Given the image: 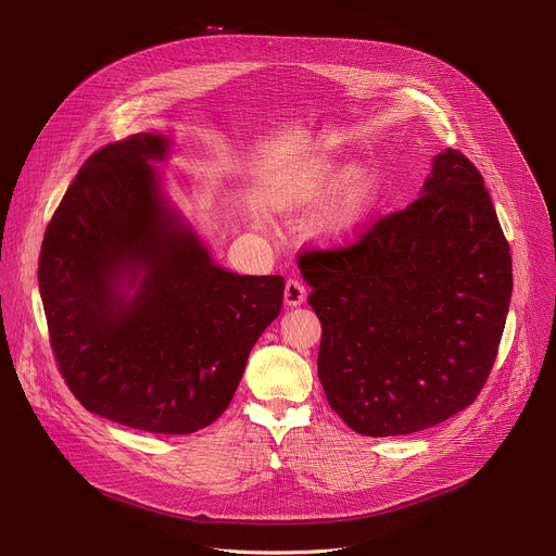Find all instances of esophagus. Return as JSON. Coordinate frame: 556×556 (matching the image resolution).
Returning a JSON list of instances; mask_svg holds the SVG:
<instances>
[{
  "label": "esophagus",
  "instance_id": "34e87169",
  "mask_svg": "<svg viewBox=\"0 0 556 556\" xmlns=\"http://www.w3.org/2000/svg\"><path fill=\"white\" fill-rule=\"evenodd\" d=\"M305 296H307V290H305V286L299 279H288L286 281V290H283L286 305L296 307V305H301L305 301Z\"/></svg>",
  "mask_w": 556,
  "mask_h": 556
}]
</instances>
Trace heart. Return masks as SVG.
I'll use <instances>...</instances> for the list:
<instances>
[{"label": "heart", "instance_id": "heart-1", "mask_svg": "<svg viewBox=\"0 0 556 556\" xmlns=\"http://www.w3.org/2000/svg\"><path fill=\"white\" fill-rule=\"evenodd\" d=\"M337 182V172L332 165H314L296 169L286 176L281 182L270 187L266 206L275 213H290L305 208L314 202H319ZM380 195V176L367 163L352 165L332 200L316 219V237L319 242L337 244L352 237L369 217Z\"/></svg>", "mask_w": 556, "mask_h": 556}]
</instances>
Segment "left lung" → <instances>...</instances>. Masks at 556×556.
Listing matches in <instances>:
<instances>
[{
	"instance_id": "8db88e82",
	"label": "left lung",
	"mask_w": 556,
	"mask_h": 556,
	"mask_svg": "<svg viewBox=\"0 0 556 556\" xmlns=\"http://www.w3.org/2000/svg\"><path fill=\"white\" fill-rule=\"evenodd\" d=\"M299 270L321 321L319 380L361 435H407L464 412L504 334L513 262L480 172L433 155L420 198Z\"/></svg>"
}]
</instances>
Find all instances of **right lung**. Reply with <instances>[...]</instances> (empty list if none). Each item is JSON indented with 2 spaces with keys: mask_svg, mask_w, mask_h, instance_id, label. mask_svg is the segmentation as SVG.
Instances as JSON below:
<instances>
[{
  "mask_svg": "<svg viewBox=\"0 0 556 556\" xmlns=\"http://www.w3.org/2000/svg\"><path fill=\"white\" fill-rule=\"evenodd\" d=\"M174 138L99 149L48 224L39 292L59 369L88 412L182 435L217 420L277 319L283 277L237 275L169 198Z\"/></svg>",
  "mask_w": 556,
  "mask_h": 556,
  "instance_id": "add662e5",
  "label": "right lung"
}]
</instances>
